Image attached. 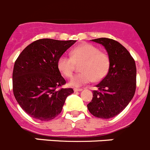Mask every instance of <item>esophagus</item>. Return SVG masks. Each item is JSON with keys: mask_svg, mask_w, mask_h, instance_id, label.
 Returning a JSON list of instances; mask_svg holds the SVG:
<instances>
[{"mask_svg": "<svg viewBox=\"0 0 150 150\" xmlns=\"http://www.w3.org/2000/svg\"><path fill=\"white\" fill-rule=\"evenodd\" d=\"M82 88H74V91H75V92H77V91H82Z\"/></svg>", "mask_w": 150, "mask_h": 150, "instance_id": "34e87169", "label": "esophagus"}]
</instances>
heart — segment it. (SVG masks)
I'll return each mask as SVG.
<instances>
[{
	"label": "heart",
	"mask_w": 150,
	"mask_h": 150,
	"mask_svg": "<svg viewBox=\"0 0 150 150\" xmlns=\"http://www.w3.org/2000/svg\"><path fill=\"white\" fill-rule=\"evenodd\" d=\"M71 56L62 55L57 62V67L64 76L71 78L74 74L76 64L83 62L80 66L82 73L74 76L69 83L73 87H80L92 80L100 81L107 75L110 67V59L95 46L82 44L73 49Z\"/></svg>",
	"instance_id": "b5f03b06"
}]
</instances>
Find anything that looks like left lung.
<instances>
[{
	"instance_id": "left-lung-1",
	"label": "left lung",
	"mask_w": 150,
	"mask_h": 150,
	"mask_svg": "<svg viewBox=\"0 0 150 150\" xmlns=\"http://www.w3.org/2000/svg\"><path fill=\"white\" fill-rule=\"evenodd\" d=\"M91 41L105 48L110 59L107 74L97 85L93 98L87 107L95 117L110 119L117 116L132 100L136 89V64L128 50L109 38Z\"/></svg>"
}]
</instances>
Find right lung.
Segmentation results:
<instances>
[{"label": "right lung", "mask_w": 150, "mask_h": 150, "mask_svg": "<svg viewBox=\"0 0 150 150\" xmlns=\"http://www.w3.org/2000/svg\"><path fill=\"white\" fill-rule=\"evenodd\" d=\"M76 40L40 39L29 44L13 67V94L22 109L34 119L50 121L62 112L73 88H58L65 79L57 62Z\"/></svg>", "instance_id": "obj_1"}]
</instances>
